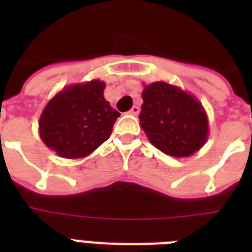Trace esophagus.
I'll return each mask as SVG.
<instances>
[{
    "instance_id": "1",
    "label": "esophagus",
    "mask_w": 252,
    "mask_h": 252,
    "mask_svg": "<svg viewBox=\"0 0 252 252\" xmlns=\"http://www.w3.org/2000/svg\"><path fill=\"white\" fill-rule=\"evenodd\" d=\"M138 112H140V107H138V106H133V107H132V108H130L129 112H128V114H129V115H133V116H136V115H137Z\"/></svg>"
}]
</instances>
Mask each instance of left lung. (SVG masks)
I'll list each match as a JSON object with an SVG mask.
<instances>
[{
  "mask_svg": "<svg viewBox=\"0 0 252 252\" xmlns=\"http://www.w3.org/2000/svg\"><path fill=\"white\" fill-rule=\"evenodd\" d=\"M138 115L146 137L162 153L189 157L208 140L207 112L195 95L165 81L144 85Z\"/></svg>",
  "mask_w": 252,
  "mask_h": 252,
  "instance_id": "obj_1",
  "label": "left lung"
}]
</instances>
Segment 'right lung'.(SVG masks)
<instances>
[{
  "instance_id": "obj_1",
  "label": "right lung",
  "mask_w": 252,
  "mask_h": 252,
  "mask_svg": "<svg viewBox=\"0 0 252 252\" xmlns=\"http://www.w3.org/2000/svg\"><path fill=\"white\" fill-rule=\"evenodd\" d=\"M106 84L91 80L64 87L53 96L39 119V133L45 146L59 157H87L108 140L118 111L103 95Z\"/></svg>"
}]
</instances>
